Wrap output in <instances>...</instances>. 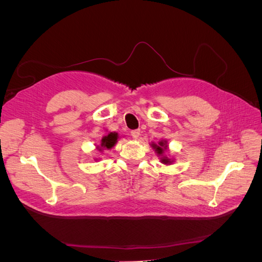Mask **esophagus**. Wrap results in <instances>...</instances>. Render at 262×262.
<instances>
[{
	"label": "esophagus",
	"mask_w": 262,
	"mask_h": 262,
	"mask_svg": "<svg viewBox=\"0 0 262 262\" xmlns=\"http://www.w3.org/2000/svg\"><path fill=\"white\" fill-rule=\"evenodd\" d=\"M140 134H141V130H140V129H137V130H132V131H131V137H132L134 140L139 139Z\"/></svg>",
	"instance_id": "esophagus-1"
}]
</instances>
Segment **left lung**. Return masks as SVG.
Returning <instances> with one entry per match:
<instances>
[{
	"label": "left lung",
	"mask_w": 262,
	"mask_h": 262,
	"mask_svg": "<svg viewBox=\"0 0 262 262\" xmlns=\"http://www.w3.org/2000/svg\"><path fill=\"white\" fill-rule=\"evenodd\" d=\"M152 145H153V148H155L156 153L158 155H163L164 154V150L167 148V142H166V141H161V142H158V145L154 144V143ZM161 161H162L163 164H169V163H171V161L169 160V158L166 157V156H163L161 158Z\"/></svg>",
	"instance_id": "8db88e82"
}]
</instances>
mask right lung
I'll use <instances>...</instances> for the list:
<instances>
[{
  "label": "right lung",
  "instance_id": "1",
  "mask_svg": "<svg viewBox=\"0 0 262 262\" xmlns=\"http://www.w3.org/2000/svg\"><path fill=\"white\" fill-rule=\"evenodd\" d=\"M118 133L116 132H109L107 136H105L104 138L101 139V142H100V145L97 146V148L99 150H102V149H106V148H112L116 143H117V140H118Z\"/></svg>",
  "mask_w": 262,
  "mask_h": 262
}]
</instances>
